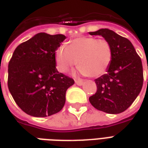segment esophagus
<instances>
[{"label":"esophagus","instance_id":"34e87169","mask_svg":"<svg viewBox=\"0 0 148 148\" xmlns=\"http://www.w3.org/2000/svg\"><path fill=\"white\" fill-rule=\"evenodd\" d=\"M75 83L77 84V86H82L84 82L82 80H75Z\"/></svg>","mask_w":148,"mask_h":148}]
</instances>
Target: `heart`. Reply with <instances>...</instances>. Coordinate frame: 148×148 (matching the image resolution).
<instances>
[{
	"mask_svg": "<svg viewBox=\"0 0 148 148\" xmlns=\"http://www.w3.org/2000/svg\"><path fill=\"white\" fill-rule=\"evenodd\" d=\"M112 59V48L109 41L92 36L77 37L69 45H61L55 51L58 71L64 72L76 64L82 74L99 77L109 69Z\"/></svg>",
	"mask_w": 148,
	"mask_h": 148,
	"instance_id": "obj_1",
	"label": "heart"
}]
</instances>
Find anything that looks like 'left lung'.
<instances>
[{
    "label": "left lung",
    "instance_id": "obj_1",
    "mask_svg": "<svg viewBox=\"0 0 148 148\" xmlns=\"http://www.w3.org/2000/svg\"><path fill=\"white\" fill-rule=\"evenodd\" d=\"M89 34L101 36L112 48L111 64L107 74L94 80L97 90L90 97V102L95 109L107 113L123 112L133 103L143 86L141 58L132 42L113 31L102 28Z\"/></svg>",
    "mask_w": 148,
    "mask_h": 148
}]
</instances>
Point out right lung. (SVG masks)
Listing matches in <instances>:
<instances>
[{"label": "right lung", "instance_id": "right-lung-1", "mask_svg": "<svg viewBox=\"0 0 148 148\" xmlns=\"http://www.w3.org/2000/svg\"><path fill=\"white\" fill-rule=\"evenodd\" d=\"M66 37L40 32L15 49L8 63V87L24 112L45 117L60 111L71 77L56 69L55 51Z\"/></svg>", "mask_w": 148, "mask_h": 148}]
</instances>
